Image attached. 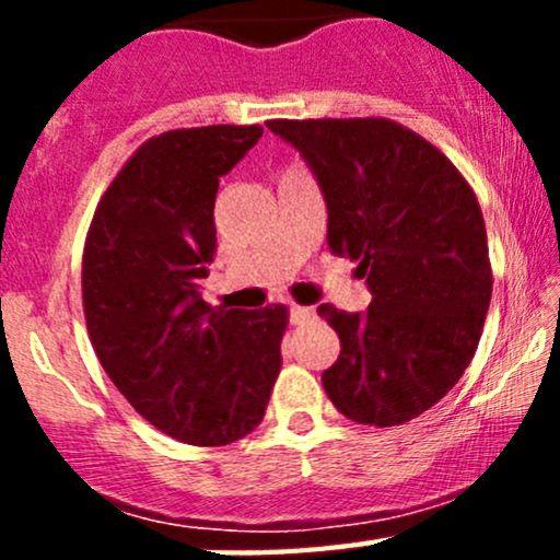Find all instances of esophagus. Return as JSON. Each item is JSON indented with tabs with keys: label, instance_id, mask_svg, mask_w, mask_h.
I'll use <instances>...</instances> for the list:
<instances>
[{
	"label": "esophagus",
	"instance_id": "1",
	"mask_svg": "<svg viewBox=\"0 0 560 560\" xmlns=\"http://www.w3.org/2000/svg\"><path fill=\"white\" fill-rule=\"evenodd\" d=\"M311 318H316V307L292 305V324H307Z\"/></svg>",
	"mask_w": 560,
	"mask_h": 560
}]
</instances>
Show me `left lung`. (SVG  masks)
<instances>
[{"label": "left lung", "instance_id": "obj_1", "mask_svg": "<svg viewBox=\"0 0 560 560\" xmlns=\"http://www.w3.org/2000/svg\"><path fill=\"white\" fill-rule=\"evenodd\" d=\"M324 191L334 255L358 262L369 311L324 302L339 334L326 395L347 419L397 427L436 405L477 352L492 298L477 195L440 150L389 118L268 120Z\"/></svg>", "mask_w": 560, "mask_h": 560}]
</instances>
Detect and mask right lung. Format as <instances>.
Segmentation results:
<instances>
[{
    "instance_id": "add662e5",
    "label": "right lung",
    "mask_w": 560,
    "mask_h": 560,
    "mask_svg": "<svg viewBox=\"0 0 560 560\" xmlns=\"http://www.w3.org/2000/svg\"><path fill=\"white\" fill-rule=\"evenodd\" d=\"M262 126L176 128L144 144L96 205L81 262L83 316L102 369L141 419L218 447L262 421L289 311L210 307L215 191Z\"/></svg>"
}]
</instances>
